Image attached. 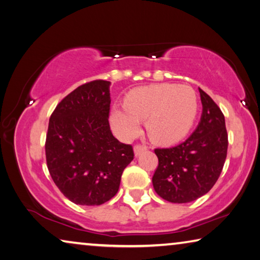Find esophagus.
<instances>
[{
	"instance_id": "1",
	"label": "esophagus",
	"mask_w": 260,
	"mask_h": 260,
	"mask_svg": "<svg viewBox=\"0 0 260 260\" xmlns=\"http://www.w3.org/2000/svg\"><path fill=\"white\" fill-rule=\"evenodd\" d=\"M147 151V147L144 146V145H136L134 147V152H135V155L136 156H139L140 154L146 152Z\"/></svg>"
}]
</instances>
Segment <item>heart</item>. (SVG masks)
<instances>
[{
    "label": "heart",
    "instance_id": "b5f03b06",
    "mask_svg": "<svg viewBox=\"0 0 260 260\" xmlns=\"http://www.w3.org/2000/svg\"><path fill=\"white\" fill-rule=\"evenodd\" d=\"M198 114V97L188 85L151 84L131 90L124 106L115 105L111 123L122 138L139 133L146 120L148 136L156 143L176 142L188 133Z\"/></svg>",
    "mask_w": 260,
    "mask_h": 260
}]
</instances>
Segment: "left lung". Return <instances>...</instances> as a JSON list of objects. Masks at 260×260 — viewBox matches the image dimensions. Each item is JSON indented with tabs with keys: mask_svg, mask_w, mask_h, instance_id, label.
<instances>
[{
	"mask_svg": "<svg viewBox=\"0 0 260 260\" xmlns=\"http://www.w3.org/2000/svg\"><path fill=\"white\" fill-rule=\"evenodd\" d=\"M202 115L190 137L171 148H156L157 169L153 186L172 203H187L203 197L216 184L227 155L225 117L211 97L199 88Z\"/></svg>",
	"mask_w": 260,
	"mask_h": 260,
	"instance_id": "left-lung-1",
	"label": "left lung"
}]
</instances>
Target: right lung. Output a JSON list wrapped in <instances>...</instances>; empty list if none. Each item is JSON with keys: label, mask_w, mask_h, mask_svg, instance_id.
Wrapping results in <instances>:
<instances>
[{"label": "right lung", "mask_w": 260, "mask_h": 260, "mask_svg": "<svg viewBox=\"0 0 260 260\" xmlns=\"http://www.w3.org/2000/svg\"><path fill=\"white\" fill-rule=\"evenodd\" d=\"M109 85L104 80L80 85L57 105L49 121V172L60 192L80 206L109 201L134 160L133 146L118 142L109 127Z\"/></svg>", "instance_id": "1"}]
</instances>
